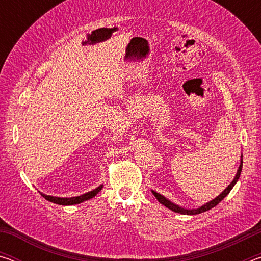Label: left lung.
I'll return each instance as SVG.
<instances>
[{
  "label": "left lung",
  "instance_id": "8db88e82",
  "mask_svg": "<svg viewBox=\"0 0 261 261\" xmlns=\"http://www.w3.org/2000/svg\"><path fill=\"white\" fill-rule=\"evenodd\" d=\"M242 158H243V156H242ZM242 167H243V159H241V165H240V167H238L237 174H236V176H235V178L232 179V182H231L230 184H229L228 187H227L226 189H224V191L221 192V193L219 194V196L215 198V199L211 200L210 202H206L205 205L200 206L199 208H196V210H185V208H183V207H179L178 205H176V204H174V202H171L170 200H168L166 197H163L162 194L158 193V192H155V191H153V190H152V193L154 194V196H155V198L159 200V202H160V204L165 205V206L168 207V208H169V210L176 212V213L188 214V215L200 214V213H202V212H206V211H208V210H211V208H213V207H215L216 205H218L221 200H223L224 198H226V197L228 196V193L231 191V189L233 188V185H235V184L237 183L238 178H240L241 173H242Z\"/></svg>",
  "mask_w": 261,
  "mask_h": 261
}]
</instances>
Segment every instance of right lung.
<instances>
[{"label": "right lung", "instance_id": "right-lung-1", "mask_svg": "<svg viewBox=\"0 0 261 261\" xmlns=\"http://www.w3.org/2000/svg\"><path fill=\"white\" fill-rule=\"evenodd\" d=\"M101 189H102V185H100L94 190H92V191L87 192V193H84L82 196H78V197H71V198H60V197H53V196H47V194H43L41 193V196L45 198L46 200L48 201H51L54 202V204H59V205H63V206H68V205H76V204H81V202L85 201L91 199V198L95 197L96 194H98Z\"/></svg>", "mask_w": 261, "mask_h": 261}]
</instances>
